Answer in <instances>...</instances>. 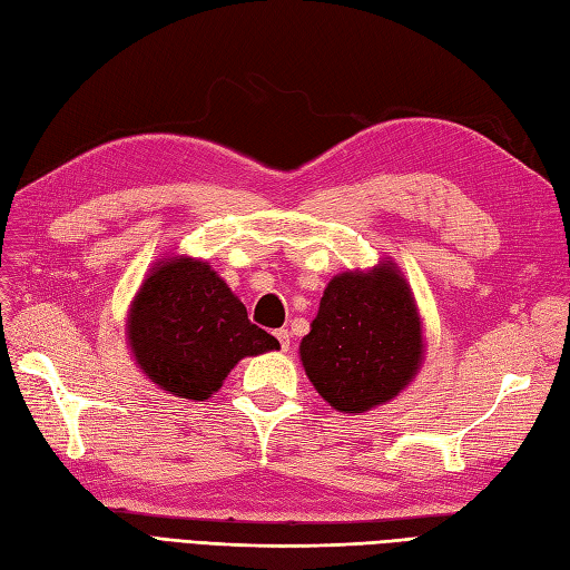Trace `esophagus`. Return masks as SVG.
Here are the masks:
<instances>
[{
	"label": "esophagus",
	"mask_w": 570,
	"mask_h": 570,
	"mask_svg": "<svg viewBox=\"0 0 570 570\" xmlns=\"http://www.w3.org/2000/svg\"><path fill=\"white\" fill-rule=\"evenodd\" d=\"M275 338H277V343H281L283 351L289 348V331L287 328H277L275 331Z\"/></svg>",
	"instance_id": "34e87169"
}]
</instances>
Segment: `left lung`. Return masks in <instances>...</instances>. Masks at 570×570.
<instances>
[{
  "label": "left lung",
  "mask_w": 570,
  "mask_h": 570,
  "mask_svg": "<svg viewBox=\"0 0 570 570\" xmlns=\"http://www.w3.org/2000/svg\"><path fill=\"white\" fill-rule=\"evenodd\" d=\"M423 318L394 261L331 277L299 360L328 406L365 413L396 399L421 372Z\"/></svg>",
  "instance_id": "left-lung-1"
}]
</instances>
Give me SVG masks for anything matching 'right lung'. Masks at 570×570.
Here are the masks:
<instances>
[{"label":"right lung","mask_w":570,"mask_h":570,"mask_svg":"<svg viewBox=\"0 0 570 570\" xmlns=\"http://www.w3.org/2000/svg\"><path fill=\"white\" fill-rule=\"evenodd\" d=\"M125 338L151 384L188 401L210 399L242 357L281 348L248 322L210 263L188 254L155 261L130 302Z\"/></svg>","instance_id":"right-lung-1"}]
</instances>
